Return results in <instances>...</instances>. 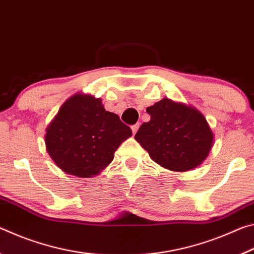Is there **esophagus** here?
I'll use <instances>...</instances> for the list:
<instances>
[{
	"label": "esophagus",
	"mask_w": 254,
	"mask_h": 254,
	"mask_svg": "<svg viewBox=\"0 0 254 254\" xmlns=\"http://www.w3.org/2000/svg\"><path fill=\"white\" fill-rule=\"evenodd\" d=\"M139 127H140V123H136V124H134V126L131 127L133 134H135V133L137 132V130H139Z\"/></svg>",
	"instance_id": "esophagus-1"
}]
</instances>
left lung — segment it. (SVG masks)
Returning <instances> with one entry per match:
<instances>
[{"mask_svg": "<svg viewBox=\"0 0 254 254\" xmlns=\"http://www.w3.org/2000/svg\"><path fill=\"white\" fill-rule=\"evenodd\" d=\"M147 112L151 119L140 127L134 139L154 162L173 171H187L208 156L214 134L198 110L162 98Z\"/></svg>", "mask_w": 254, "mask_h": 254, "instance_id": "1", "label": "left lung"}]
</instances>
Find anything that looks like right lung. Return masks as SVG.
<instances>
[{
  "mask_svg": "<svg viewBox=\"0 0 254 254\" xmlns=\"http://www.w3.org/2000/svg\"><path fill=\"white\" fill-rule=\"evenodd\" d=\"M46 132L47 151L56 165L81 178L105 169L117 149L132 135L119 115L105 111L101 98L86 94L68 98Z\"/></svg>",
  "mask_w": 254,
  "mask_h": 254,
  "instance_id": "right-lung-1",
  "label": "right lung"
}]
</instances>
